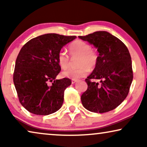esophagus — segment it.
I'll return each mask as SVG.
<instances>
[{"mask_svg": "<svg viewBox=\"0 0 147 147\" xmlns=\"http://www.w3.org/2000/svg\"><path fill=\"white\" fill-rule=\"evenodd\" d=\"M78 81V80H71V84H75L76 82H77Z\"/></svg>", "mask_w": 147, "mask_h": 147, "instance_id": "34e87169", "label": "esophagus"}]
</instances>
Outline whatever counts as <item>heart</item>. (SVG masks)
I'll list each match as a JSON object with an SVG mask.
<instances>
[{
	"label": "heart",
	"mask_w": 147,
	"mask_h": 147,
	"mask_svg": "<svg viewBox=\"0 0 147 147\" xmlns=\"http://www.w3.org/2000/svg\"><path fill=\"white\" fill-rule=\"evenodd\" d=\"M71 57H79L76 69L69 68L62 73L63 77L69 79L77 80L85 77L89 73L90 69L96 67L98 61V55L96 52L91 49L90 44L81 40L73 42L69 47ZM58 63L61 69H67L69 66L70 59L65 51H60L57 55Z\"/></svg>",
	"instance_id": "b5f03b06"
}]
</instances>
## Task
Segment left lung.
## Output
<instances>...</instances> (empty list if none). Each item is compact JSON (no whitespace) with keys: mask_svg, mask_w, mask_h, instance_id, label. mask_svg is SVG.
Segmentation results:
<instances>
[{"mask_svg":"<svg viewBox=\"0 0 147 147\" xmlns=\"http://www.w3.org/2000/svg\"><path fill=\"white\" fill-rule=\"evenodd\" d=\"M80 39L93 45L99 53L92 73L86 79L88 89L81 96L84 107L90 112L104 113L115 109L127 96L133 74L128 48L107 31H96ZM100 79V84L91 82Z\"/></svg>","mask_w":147,"mask_h":147,"instance_id":"obj_1","label":"left lung"}]
</instances>
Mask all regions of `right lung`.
<instances>
[{"instance_id": "1", "label": "right lung", "mask_w": 147, "mask_h": 147, "mask_svg": "<svg viewBox=\"0 0 147 147\" xmlns=\"http://www.w3.org/2000/svg\"><path fill=\"white\" fill-rule=\"evenodd\" d=\"M76 38L48 33L33 38L21 48L15 63L13 82L21 105L31 113L49 115L59 110L69 78L56 80L61 71L57 55ZM51 81V86L49 83Z\"/></svg>"}]
</instances>
